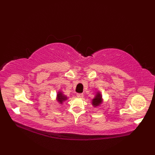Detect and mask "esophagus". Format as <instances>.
<instances>
[{
    "instance_id": "34e87169",
    "label": "esophagus",
    "mask_w": 155,
    "mask_h": 155,
    "mask_svg": "<svg viewBox=\"0 0 155 155\" xmlns=\"http://www.w3.org/2000/svg\"><path fill=\"white\" fill-rule=\"evenodd\" d=\"M77 96L78 97L82 98L83 97V94H82V93H78V94H77Z\"/></svg>"
}]
</instances>
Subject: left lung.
<instances>
[{
	"mask_svg": "<svg viewBox=\"0 0 155 155\" xmlns=\"http://www.w3.org/2000/svg\"><path fill=\"white\" fill-rule=\"evenodd\" d=\"M103 101H104V100H103L101 93L100 92H97L94 98H93V100L92 101V104L94 107H96L100 106L102 104Z\"/></svg>",
	"mask_w": 155,
	"mask_h": 155,
	"instance_id": "left-lung-1",
	"label": "left lung"
}]
</instances>
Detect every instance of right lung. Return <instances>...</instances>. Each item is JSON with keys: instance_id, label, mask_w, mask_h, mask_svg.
I'll return each instance as SVG.
<instances>
[{"instance_id": "1", "label": "right lung", "mask_w": 155, "mask_h": 155, "mask_svg": "<svg viewBox=\"0 0 155 155\" xmlns=\"http://www.w3.org/2000/svg\"><path fill=\"white\" fill-rule=\"evenodd\" d=\"M67 99H68L67 96L64 95L62 92L59 91L58 92V94H57V96H56V100H57L59 103V104H62L63 103L64 101H66Z\"/></svg>"}]
</instances>
